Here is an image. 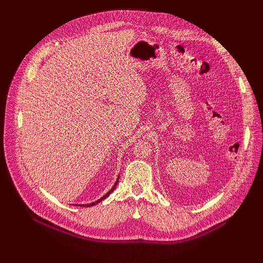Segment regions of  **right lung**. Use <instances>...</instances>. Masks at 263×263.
Instances as JSON below:
<instances>
[{"label": "right lung", "instance_id": "add662e5", "mask_svg": "<svg viewBox=\"0 0 263 263\" xmlns=\"http://www.w3.org/2000/svg\"><path fill=\"white\" fill-rule=\"evenodd\" d=\"M117 182H118V180H117V181H116V183H115V184H114V186H113V187H112V189H110V191H108V192H107V193H106V194H105V195H104V196H103V197H101V198H100V199H99V200H97V201H95V202H92V203H88V204H81V206H85V205H86V206H91V205H93V204H97V203H98V202H100V201H101V200H103V199H105V198H106V197H107V196H108V195H109V193H112V192H113V191H114V189H115V186H116V184H117Z\"/></svg>", "mask_w": 263, "mask_h": 263}]
</instances>
